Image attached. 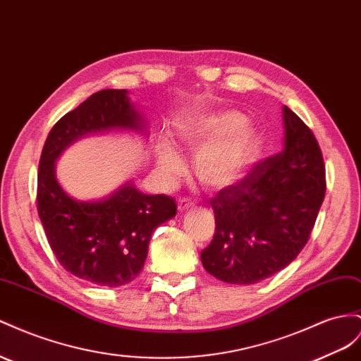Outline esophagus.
I'll return each instance as SVG.
<instances>
[{
  "instance_id": "1",
  "label": "esophagus",
  "mask_w": 361,
  "mask_h": 361,
  "mask_svg": "<svg viewBox=\"0 0 361 361\" xmlns=\"http://www.w3.org/2000/svg\"><path fill=\"white\" fill-rule=\"evenodd\" d=\"M194 208V202L192 200H190V199H180L179 202H178V209H179V212H185V211H188V209H192Z\"/></svg>"
}]
</instances>
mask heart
<instances>
[{"label":"heart","instance_id":"b5f03b06","mask_svg":"<svg viewBox=\"0 0 361 361\" xmlns=\"http://www.w3.org/2000/svg\"><path fill=\"white\" fill-rule=\"evenodd\" d=\"M258 133L237 111L196 108L183 112L176 123V145L196 153L194 173L211 190L237 183L258 152ZM158 167L167 178L179 176L185 165L169 140L157 147Z\"/></svg>","mask_w":361,"mask_h":361}]
</instances>
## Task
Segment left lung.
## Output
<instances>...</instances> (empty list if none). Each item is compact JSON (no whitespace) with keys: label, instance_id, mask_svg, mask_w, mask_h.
<instances>
[{"label":"left lung","instance_id":"8db88e82","mask_svg":"<svg viewBox=\"0 0 361 361\" xmlns=\"http://www.w3.org/2000/svg\"><path fill=\"white\" fill-rule=\"evenodd\" d=\"M282 120V152L211 200L216 233L200 259L228 284H257L287 267L307 245L325 197V165L313 132L287 106Z\"/></svg>","mask_w":361,"mask_h":361}]
</instances>
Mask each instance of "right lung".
I'll use <instances>...</instances> for the list:
<instances>
[{
	"instance_id": "right-lung-1",
	"label": "right lung",
	"mask_w": 361,
	"mask_h": 361,
	"mask_svg": "<svg viewBox=\"0 0 361 361\" xmlns=\"http://www.w3.org/2000/svg\"><path fill=\"white\" fill-rule=\"evenodd\" d=\"M149 136V126L126 90L92 94L63 115L47 136L37 171V214L57 261L71 275L102 287H121L144 267L152 232L176 216V202L144 194L132 180L108 197L77 200L56 178V161L85 136L106 132Z\"/></svg>"
}]
</instances>
